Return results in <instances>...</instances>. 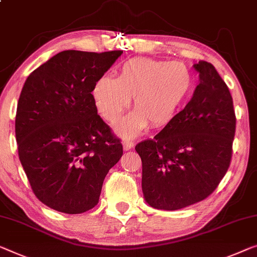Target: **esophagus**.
Listing matches in <instances>:
<instances>
[{
  "label": "esophagus",
  "mask_w": 257,
  "mask_h": 257,
  "mask_svg": "<svg viewBox=\"0 0 257 257\" xmlns=\"http://www.w3.org/2000/svg\"><path fill=\"white\" fill-rule=\"evenodd\" d=\"M122 145H123V150L124 151H128V150H130V149L134 147V142L125 140V141L122 142Z\"/></svg>",
  "instance_id": "obj_1"
}]
</instances>
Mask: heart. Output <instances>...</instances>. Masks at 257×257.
<instances>
[{
    "instance_id": "b5f03b06",
    "label": "heart",
    "mask_w": 257,
    "mask_h": 257,
    "mask_svg": "<svg viewBox=\"0 0 257 257\" xmlns=\"http://www.w3.org/2000/svg\"><path fill=\"white\" fill-rule=\"evenodd\" d=\"M193 86V74L181 62L134 57L122 64L117 78H97L91 94L99 115L109 124L116 123L133 99L135 112L120 122L116 132L134 137L148 124L159 129L171 123Z\"/></svg>"
}]
</instances>
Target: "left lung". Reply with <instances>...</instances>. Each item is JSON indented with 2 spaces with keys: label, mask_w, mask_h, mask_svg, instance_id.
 <instances>
[{
  "label": "left lung",
  "mask_w": 257,
  "mask_h": 257,
  "mask_svg": "<svg viewBox=\"0 0 257 257\" xmlns=\"http://www.w3.org/2000/svg\"><path fill=\"white\" fill-rule=\"evenodd\" d=\"M200 84L193 98L152 140L135 147L142 189L156 209L178 210L205 200L229 167L235 135L232 95L211 63L194 64Z\"/></svg>",
  "instance_id": "8db88e82"
}]
</instances>
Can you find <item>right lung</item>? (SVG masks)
Listing matches in <instances>:
<instances>
[{"label":"right lung","mask_w":257,"mask_h":257,"mask_svg":"<svg viewBox=\"0 0 257 257\" xmlns=\"http://www.w3.org/2000/svg\"><path fill=\"white\" fill-rule=\"evenodd\" d=\"M121 54L63 51L23 86L15 122L19 160L38 200L56 211L94 208L105 177L123 155L91 94Z\"/></svg>","instance_id":"obj_1"}]
</instances>
